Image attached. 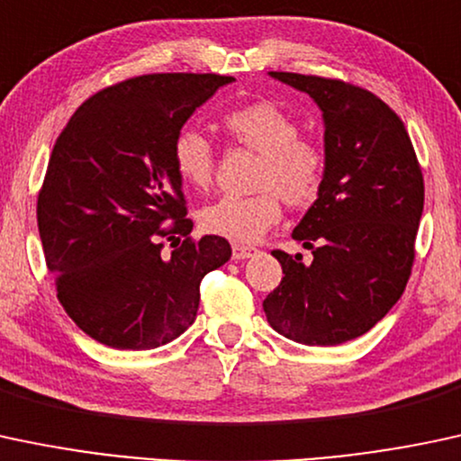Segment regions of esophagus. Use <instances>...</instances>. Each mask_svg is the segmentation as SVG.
<instances>
[{"label":"esophagus","mask_w":461,"mask_h":461,"mask_svg":"<svg viewBox=\"0 0 461 461\" xmlns=\"http://www.w3.org/2000/svg\"><path fill=\"white\" fill-rule=\"evenodd\" d=\"M257 252V248L252 246H241V244H232V258H248Z\"/></svg>","instance_id":"34e87169"}]
</instances>
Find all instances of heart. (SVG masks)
I'll list each match as a JSON object with an SVG mask.
<instances>
[{"instance_id":"1","label":"heart","mask_w":461,"mask_h":461,"mask_svg":"<svg viewBox=\"0 0 461 461\" xmlns=\"http://www.w3.org/2000/svg\"><path fill=\"white\" fill-rule=\"evenodd\" d=\"M235 146L258 154L252 195H221L200 211V226L209 235L235 244H255L281 221L283 199L294 209L315 203L327 178V154L274 102L258 100L237 106L221 117ZM172 161L187 187L206 189L213 180L217 154L211 139L195 128L176 134Z\"/></svg>"}]
</instances>
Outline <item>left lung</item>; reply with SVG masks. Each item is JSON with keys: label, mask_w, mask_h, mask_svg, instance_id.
Returning <instances> with one entry per match:
<instances>
[{"label": "left lung", "mask_w": 461, "mask_h": 461, "mask_svg": "<svg viewBox=\"0 0 461 461\" xmlns=\"http://www.w3.org/2000/svg\"><path fill=\"white\" fill-rule=\"evenodd\" d=\"M270 76L322 108L327 178L292 232L313 261L272 250L285 276L263 312L294 342L344 344L368 333L405 292L425 204L422 169L405 123L375 93L335 77Z\"/></svg>", "instance_id": "8db88e82"}]
</instances>
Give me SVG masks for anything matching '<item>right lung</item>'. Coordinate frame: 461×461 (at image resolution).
<instances>
[{"mask_svg":"<svg viewBox=\"0 0 461 461\" xmlns=\"http://www.w3.org/2000/svg\"><path fill=\"white\" fill-rule=\"evenodd\" d=\"M232 80L128 77L82 102L56 139L36 221L56 296L95 342L119 350L172 342L194 324L203 278L230 258L224 237H189L172 146L195 108ZM176 234L184 244L161 258L162 240Z\"/></svg>","mask_w":461,"mask_h":461,"instance_id":"obj_1","label":"right lung"}]
</instances>
